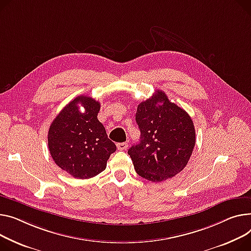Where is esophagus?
I'll use <instances>...</instances> for the list:
<instances>
[{
    "mask_svg": "<svg viewBox=\"0 0 251 251\" xmlns=\"http://www.w3.org/2000/svg\"><path fill=\"white\" fill-rule=\"evenodd\" d=\"M128 147V143L127 142H122V143H118L117 144V148L119 150H126Z\"/></svg>",
    "mask_w": 251,
    "mask_h": 251,
    "instance_id": "34e87169",
    "label": "esophagus"
}]
</instances>
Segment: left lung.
I'll use <instances>...</instances> for the list:
<instances>
[{
	"label": "left lung",
	"instance_id": "1",
	"mask_svg": "<svg viewBox=\"0 0 251 251\" xmlns=\"http://www.w3.org/2000/svg\"><path fill=\"white\" fill-rule=\"evenodd\" d=\"M140 141L129 148L136 173L158 182L180 173L193 153L196 132L190 115L157 90L137 107Z\"/></svg>",
	"mask_w": 251,
	"mask_h": 251
}]
</instances>
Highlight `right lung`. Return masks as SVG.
Returning a JSON list of instances; mask_svg holds the SVG:
<instances>
[{"label": "right lung", "mask_w": 251, "mask_h": 251, "mask_svg": "<svg viewBox=\"0 0 251 251\" xmlns=\"http://www.w3.org/2000/svg\"><path fill=\"white\" fill-rule=\"evenodd\" d=\"M84 112L79 111V106ZM100 102L77 96L52 121L48 131V148L59 168L76 178H91L102 173L116 151L104 125L98 120Z\"/></svg>", "instance_id": "add662e5"}]
</instances>
